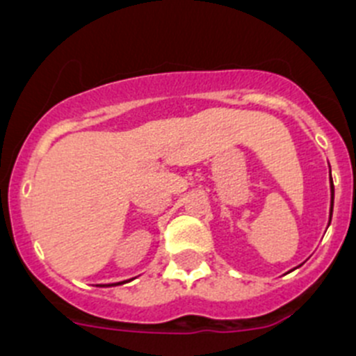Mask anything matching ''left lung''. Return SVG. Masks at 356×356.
Returning a JSON list of instances; mask_svg holds the SVG:
<instances>
[{
  "instance_id": "left-lung-1",
  "label": "left lung",
  "mask_w": 356,
  "mask_h": 356,
  "mask_svg": "<svg viewBox=\"0 0 356 356\" xmlns=\"http://www.w3.org/2000/svg\"><path fill=\"white\" fill-rule=\"evenodd\" d=\"M330 188H332V204H330V219H332V211H334V182H332V177H330Z\"/></svg>"
}]
</instances>
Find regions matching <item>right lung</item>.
Returning a JSON list of instances; mask_svg holds the SVG:
<instances>
[{"instance_id": "right-lung-1", "label": "right lung", "mask_w": 356, "mask_h": 356, "mask_svg": "<svg viewBox=\"0 0 356 356\" xmlns=\"http://www.w3.org/2000/svg\"><path fill=\"white\" fill-rule=\"evenodd\" d=\"M114 284H121V283H114Z\"/></svg>"}]
</instances>
